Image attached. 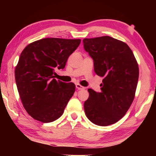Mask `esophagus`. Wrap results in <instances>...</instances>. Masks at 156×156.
<instances>
[{
	"label": "esophagus",
	"instance_id": "obj_1",
	"mask_svg": "<svg viewBox=\"0 0 156 156\" xmlns=\"http://www.w3.org/2000/svg\"><path fill=\"white\" fill-rule=\"evenodd\" d=\"M76 88L78 89H84L85 87L82 86V85L80 84H76Z\"/></svg>",
	"mask_w": 156,
	"mask_h": 156
}]
</instances>
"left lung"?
<instances>
[{
  "instance_id": "left-lung-1",
  "label": "left lung",
  "mask_w": 156,
  "mask_h": 156,
  "mask_svg": "<svg viewBox=\"0 0 156 156\" xmlns=\"http://www.w3.org/2000/svg\"><path fill=\"white\" fill-rule=\"evenodd\" d=\"M83 42L94 60L95 73L103 77L100 92L88 89L85 114L96 125L114 124L126 114L135 97L138 62L127 44L109 36L85 38Z\"/></svg>"
}]
</instances>
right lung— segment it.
I'll list each match as a JSON object with an SVG mask.
<instances>
[{
  "label": "right lung",
  "mask_w": 156,
  "mask_h": 156,
  "mask_svg": "<svg viewBox=\"0 0 156 156\" xmlns=\"http://www.w3.org/2000/svg\"><path fill=\"white\" fill-rule=\"evenodd\" d=\"M80 42V39L44 38L21 52L15 78L23 105L35 120L50 123L62 115L75 84L55 80V70L65 68Z\"/></svg>",
  "instance_id": "add662e5"
}]
</instances>
